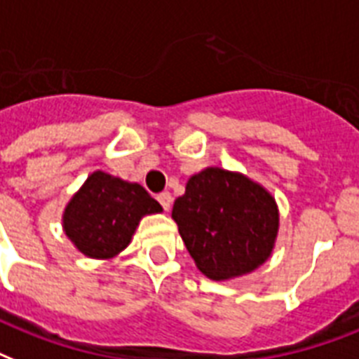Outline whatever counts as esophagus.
I'll list each match as a JSON object with an SVG mask.
<instances>
[{
	"label": "esophagus",
	"instance_id": "1",
	"mask_svg": "<svg viewBox=\"0 0 359 359\" xmlns=\"http://www.w3.org/2000/svg\"><path fill=\"white\" fill-rule=\"evenodd\" d=\"M157 200H159V204L163 205V208H165L166 211H168L172 208V194L168 193V191L157 194Z\"/></svg>",
	"mask_w": 359,
	"mask_h": 359
}]
</instances>
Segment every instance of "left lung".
Segmentation results:
<instances>
[{
	"label": "left lung",
	"instance_id": "left-lung-1",
	"mask_svg": "<svg viewBox=\"0 0 359 359\" xmlns=\"http://www.w3.org/2000/svg\"><path fill=\"white\" fill-rule=\"evenodd\" d=\"M172 219L196 268L213 280L234 279L262 266L279 230L273 196L240 172L219 166L189 177Z\"/></svg>",
	"mask_w": 359,
	"mask_h": 359
}]
</instances>
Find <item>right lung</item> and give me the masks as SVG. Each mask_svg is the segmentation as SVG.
<instances>
[{"label":"right lung","instance_id":"obj_1","mask_svg":"<svg viewBox=\"0 0 359 359\" xmlns=\"http://www.w3.org/2000/svg\"><path fill=\"white\" fill-rule=\"evenodd\" d=\"M161 211L142 185L97 170L67 204L63 230L82 255L107 260L129 245L144 215Z\"/></svg>","mask_w":359,"mask_h":359}]
</instances>
